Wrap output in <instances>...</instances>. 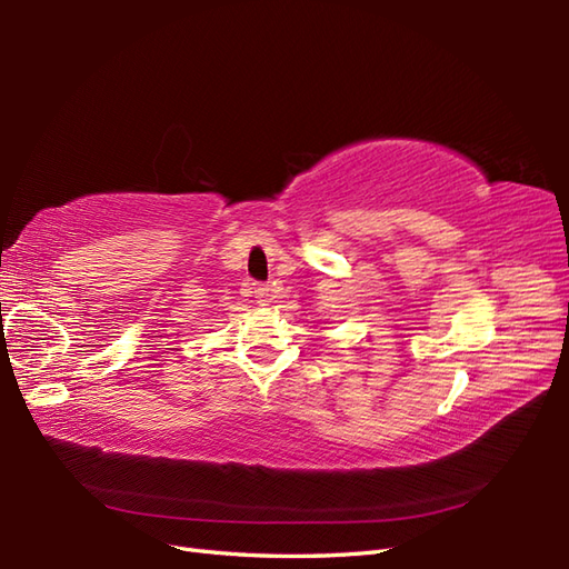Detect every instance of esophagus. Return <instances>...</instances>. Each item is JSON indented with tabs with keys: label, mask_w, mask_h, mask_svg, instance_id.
Segmentation results:
<instances>
[{
	"label": "esophagus",
	"mask_w": 569,
	"mask_h": 569,
	"mask_svg": "<svg viewBox=\"0 0 569 569\" xmlns=\"http://www.w3.org/2000/svg\"><path fill=\"white\" fill-rule=\"evenodd\" d=\"M251 293H253V298L259 300L261 306H266V303H269V298H271V288H269V286H263V283H253Z\"/></svg>",
	"instance_id": "obj_1"
}]
</instances>
